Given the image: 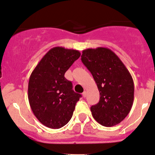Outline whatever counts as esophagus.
I'll list each match as a JSON object with an SVG mask.
<instances>
[{
	"label": "esophagus",
	"instance_id": "obj_1",
	"mask_svg": "<svg viewBox=\"0 0 155 155\" xmlns=\"http://www.w3.org/2000/svg\"><path fill=\"white\" fill-rule=\"evenodd\" d=\"M87 91H84V92H83V94H82V96H83V97H84V98H85L86 97H87Z\"/></svg>",
	"mask_w": 155,
	"mask_h": 155
}]
</instances>
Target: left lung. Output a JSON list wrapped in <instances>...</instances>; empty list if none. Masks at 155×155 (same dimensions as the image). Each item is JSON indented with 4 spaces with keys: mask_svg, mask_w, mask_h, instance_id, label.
Returning <instances> with one entry per match:
<instances>
[{
    "mask_svg": "<svg viewBox=\"0 0 155 155\" xmlns=\"http://www.w3.org/2000/svg\"><path fill=\"white\" fill-rule=\"evenodd\" d=\"M81 61L93 76L100 99L91 107L92 116L102 126L119 124L132 109L134 81L130 71L114 52L104 47L82 51Z\"/></svg>",
    "mask_w": 155,
    "mask_h": 155,
    "instance_id": "obj_1",
    "label": "left lung"
}]
</instances>
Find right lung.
Wrapping results in <instances>:
<instances>
[{
  "mask_svg": "<svg viewBox=\"0 0 155 155\" xmlns=\"http://www.w3.org/2000/svg\"><path fill=\"white\" fill-rule=\"evenodd\" d=\"M81 56L79 51L56 46L37 64L28 81L30 107L38 121L48 128L59 129L71 119L81 97L64 77L66 71Z\"/></svg>",
  "mask_w": 155,
  "mask_h": 155,
  "instance_id": "obj_1",
  "label": "right lung"
}]
</instances>
